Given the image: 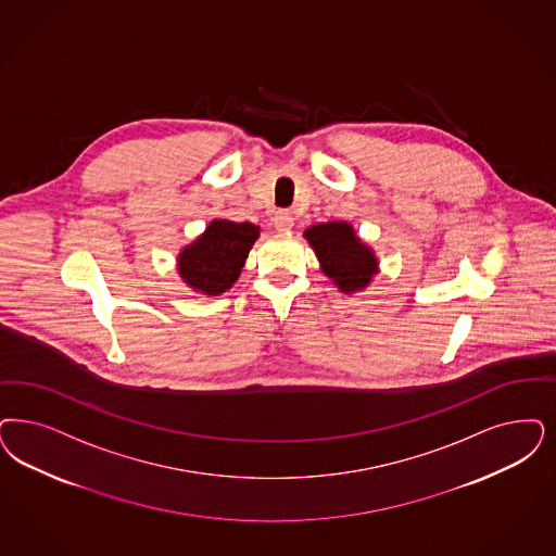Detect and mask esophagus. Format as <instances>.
I'll return each instance as SVG.
<instances>
[{"instance_id": "34e87169", "label": "esophagus", "mask_w": 556, "mask_h": 556, "mask_svg": "<svg viewBox=\"0 0 556 556\" xmlns=\"http://www.w3.org/2000/svg\"><path fill=\"white\" fill-rule=\"evenodd\" d=\"M275 230L289 231L293 228V215L289 211H277L273 217Z\"/></svg>"}]
</instances>
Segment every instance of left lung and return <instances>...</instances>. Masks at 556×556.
Listing matches in <instances>:
<instances>
[{
  "label": "left lung",
  "instance_id": "obj_1",
  "mask_svg": "<svg viewBox=\"0 0 556 556\" xmlns=\"http://www.w3.org/2000/svg\"><path fill=\"white\" fill-rule=\"evenodd\" d=\"M316 252L323 270L341 291L353 293L367 288L376 273L374 252L362 244L353 228L345 222L318 224L304 231Z\"/></svg>",
  "mask_w": 556,
  "mask_h": 556
}]
</instances>
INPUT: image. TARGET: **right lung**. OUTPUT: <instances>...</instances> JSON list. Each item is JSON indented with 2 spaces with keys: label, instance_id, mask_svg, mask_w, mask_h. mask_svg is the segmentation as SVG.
Returning <instances> with one entry per match:
<instances>
[{
  "label": "right lung",
  "instance_id": "1",
  "mask_svg": "<svg viewBox=\"0 0 556 556\" xmlns=\"http://www.w3.org/2000/svg\"><path fill=\"white\" fill-rule=\"evenodd\" d=\"M258 226L228 219L211 222L205 233L182 250L178 258L180 277L189 288L207 295L224 293L233 286L254 240Z\"/></svg>",
  "mask_w": 556,
  "mask_h": 556
}]
</instances>
